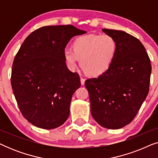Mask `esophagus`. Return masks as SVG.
I'll return each instance as SVG.
<instances>
[{"mask_svg":"<svg viewBox=\"0 0 158 158\" xmlns=\"http://www.w3.org/2000/svg\"><path fill=\"white\" fill-rule=\"evenodd\" d=\"M85 79L83 78V77H81V83L82 85H83L84 84H85Z\"/></svg>","mask_w":158,"mask_h":158,"instance_id":"esophagus-1","label":"esophagus"}]
</instances>
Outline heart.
<instances>
[{"instance_id":"1","label":"heart","mask_w":158,"mask_h":158,"mask_svg":"<svg viewBox=\"0 0 158 158\" xmlns=\"http://www.w3.org/2000/svg\"><path fill=\"white\" fill-rule=\"evenodd\" d=\"M72 49L63 53L68 68L75 70L80 60V66L86 75L99 77L111 67L118 46L115 39L109 34H87L75 39Z\"/></svg>"}]
</instances>
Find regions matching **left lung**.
I'll list each match as a JSON object with an SVG mask.
<instances>
[{
    "label": "left lung",
    "instance_id": "obj_1",
    "mask_svg": "<svg viewBox=\"0 0 158 158\" xmlns=\"http://www.w3.org/2000/svg\"><path fill=\"white\" fill-rule=\"evenodd\" d=\"M115 39L117 53L105 74L86 80L90 112L104 128L120 129L137 115L149 93L152 67L141 42L123 31L102 29Z\"/></svg>",
    "mask_w": 158,
    "mask_h": 158
}]
</instances>
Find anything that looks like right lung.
I'll return each mask as SVG.
<instances>
[{"label":"right lung","mask_w":158,"mask_h":158,"mask_svg":"<svg viewBox=\"0 0 158 158\" xmlns=\"http://www.w3.org/2000/svg\"><path fill=\"white\" fill-rule=\"evenodd\" d=\"M85 33L73 25L41 27L26 38L15 56L13 92L23 117L34 126L52 129L68 119L81 81L67 68L63 53L71 38Z\"/></svg>","instance_id":"right-lung-1"}]
</instances>
